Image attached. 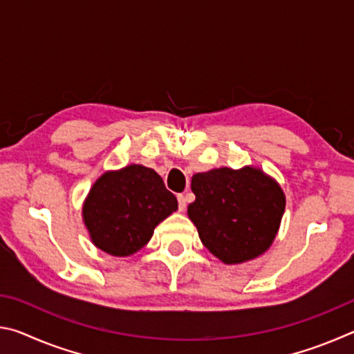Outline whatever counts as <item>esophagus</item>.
I'll return each mask as SVG.
<instances>
[{
	"mask_svg": "<svg viewBox=\"0 0 354 354\" xmlns=\"http://www.w3.org/2000/svg\"><path fill=\"white\" fill-rule=\"evenodd\" d=\"M178 205H179V211H184L185 206H187V203H185V196L183 194L178 195Z\"/></svg>",
	"mask_w": 354,
	"mask_h": 354,
	"instance_id": "34e87169",
	"label": "esophagus"
}]
</instances>
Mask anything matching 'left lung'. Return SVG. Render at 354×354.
<instances>
[{
	"label": "left lung",
	"instance_id": "1",
	"mask_svg": "<svg viewBox=\"0 0 354 354\" xmlns=\"http://www.w3.org/2000/svg\"><path fill=\"white\" fill-rule=\"evenodd\" d=\"M187 207L205 247L225 263L254 259L270 247L286 198L272 178L253 167H223L192 176Z\"/></svg>",
	"mask_w": 354,
	"mask_h": 354
}]
</instances>
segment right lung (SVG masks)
Segmentation results:
<instances>
[{
	"mask_svg": "<svg viewBox=\"0 0 354 354\" xmlns=\"http://www.w3.org/2000/svg\"><path fill=\"white\" fill-rule=\"evenodd\" d=\"M178 209L176 196L153 169L128 165L93 184L82 215L92 242L112 256L145 247L154 227Z\"/></svg>",
	"mask_w": 354,
	"mask_h": 354,
	"instance_id": "add662e5",
	"label": "right lung"
}]
</instances>
